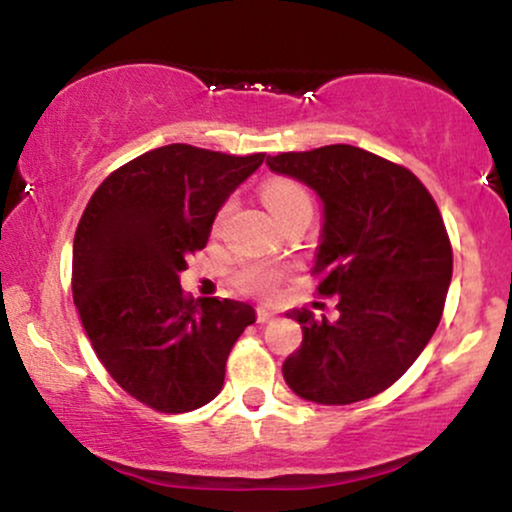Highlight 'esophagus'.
<instances>
[{
    "mask_svg": "<svg viewBox=\"0 0 512 512\" xmlns=\"http://www.w3.org/2000/svg\"><path fill=\"white\" fill-rule=\"evenodd\" d=\"M274 315H276V310L267 308V305H260V308H257V322H269Z\"/></svg>",
    "mask_w": 512,
    "mask_h": 512,
    "instance_id": "obj_1",
    "label": "esophagus"
}]
</instances>
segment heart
Returning a JSON list of instances; mask_svg holds the SVG:
<instances>
[{
    "mask_svg": "<svg viewBox=\"0 0 512 512\" xmlns=\"http://www.w3.org/2000/svg\"><path fill=\"white\" fill-rule=\"evenodd\" d=\"M262 202L267 204V209L272 211V216L281 226L298 214H313V199H310L308 190H305L301 182L291 178H272L264 182ZM228 211H231V202L223 204L219 216H216V223L226 219ZM279 276V269L267 267V264H248V267H243L238 272V284L245 291L267 293L274 289Z\"/></svg>",
    "mask_w": 512,
    "mask_h": 512,
    "instance_id": "heart-1",
    "label": "heart"
}]
</instances>
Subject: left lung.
<instances>
[{"mask_svg":"<svg viewBox=\"0 0 512 512\" xmlns=\"http://www.w3.org/2000/svg\"><path fill=\"white\" fill-rule=\"evenodd\" d=\"M269 170L322 199L315 274L337 320L291 310L303 342L284 380L317 404L375 397L407 373L443 315L452 248L443 216L411 170L349 144L267 156Z\"/></svg>","mask_w":512,"mask_h":512,"instance_id":"obj_1","label":"left lung"}]
</instances>
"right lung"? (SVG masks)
<instances>
[{
    "instance_id": "add662e5",
    "label": "right lung",
    "mask_w": 512,
    "mask_h": 512,
    "mask_svg": "<svg viewBox=\"0 0 512 512\" xmlns=\"http://www.w3.org/2000/svg\"><path fill=\"white\" fill-rule=\"evenodd\" d=\"M262 161L168 144L117 168L88 199L74 236V305L105 370L146 407L182 414L211 402L255 322L248 303L190 301L180 272Z\"/></svg>"
}]
</instances>
